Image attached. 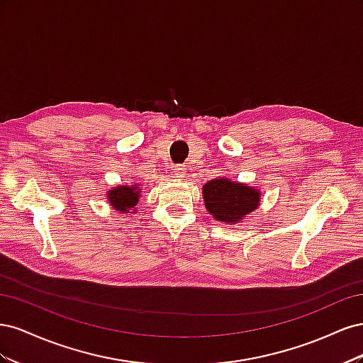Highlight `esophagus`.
<instances>
[{
    "label": "esophagus",
    "instance_id": "obj_1",
    "mask_svg": "<svg viewBox=\"0 0 363 363\" xmlns=\"http://www.w3.org/2000/svg\"><path fill=\"white\" fill-rule=\"evenodd\" d=\"M174 172L177 177H184L186 175V167L184 164H177V167H174Z\"/></svg>",
    "mask_w": 363,
    "mask_h": 363
}]
</instances>
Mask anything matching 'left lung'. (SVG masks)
<instances>
[{
	"instance_id": "1",
	"label": "left lung",
	"mask_w": 363,
	"mask_h": 363,
	"mask_svg": "<svg viewBox=\"0 0 363 363\" xmlns=\"http://www.w3.org/2000/svg\"><path fill=\"white\" fill-rule=\"evenodd\" d=\"M206 208L216 219L235 224L255 211L259 204V192L242 183L227 179H215L203 188Z\"/></svg>"
}]
</instances>
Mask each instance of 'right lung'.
<instances>
[{"label":"right lung","mask_w":363,"mask_h":363,"mask_svg":"<svg viewBox=\"0 0 363 363\" xmlns=\"http://www.w3.org/2000/svg\"><path fill=\"white\" fill-rule=\"evenodd\" d=\"M107 196L115 208L128 213L127 212L128 208H133L138 204L139 191L136 188V184L130 186V188H125V186H118V188L108 191Z\"/></svg>","instance_id":"right-lung-1"}]
</instances>
